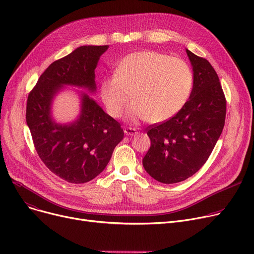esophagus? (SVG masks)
Returning a JSON list of instances; mask_svg holds the SVG:
<instances>
[{"label": "esophagus", "mask_w": 254, "mask_h": 254, "mask_svg": "<svg viewBox=\"0 0 254 254\" xmlns=\"http://www.w3.org/2000/svg\"><path fill=\"white\" fill-rule=\"evenodd\" d=\"M124 130H125V134L127 136H134V135L137 134V130L134 127H126L124 128Z\"/></svg>", "instance_id": "34e87169"}]
</instances>
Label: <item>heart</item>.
Wrapping results in <instances>:
<instances>
[{"mask_svg": "<svg viewBox=\"0 0 254 254\" xmlns=\"http://www.w3.org/2000/svg\"><path fill=\"white\" fill-rule=\"evenodd\" d=\"M193 85L189 64L166 53L137 51L120 61L113 75L100 85L101 98L108 113L117 118L128 108L131 120L148 119L161 123L178 113L188 101Z\"/></svg>", "mask_w": 254, "mask_h": 254, "instance_id": "heart-1", "label": "heart"}]
</instances>
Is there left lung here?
Instances as JSON below:
<instances>
[{
	"label": "left lung",
	"mask_w": 254,
	"mask_h": 254,
	"mask_svg": "<svg viewBox=\"0 0 254 254\" xmlns=\"http://www.w3.org/2000/svg\"><path fill=\"white\" fill-rule=\"evenodd\" d=\"M186 53L193 70L190 100L174 116L147 127L151 145L143 167L166 184L188 179L205 165L225 122L226 100L217 73L206 59Z\"/></svg>",
	"instance_id": "obj_1"
}]
</instances>
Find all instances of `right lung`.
<instances>
[{
  "label": "right lung",
  "mask_w": 254,
  "mask_h": 254,
  "mask_svg": "<svg viewBox=\"0 0 254 254\" xmlns=\"http://www.w3.org/2000/svg\"><path fill=\"white\" fill-rule=\"evenodd\" d=\"M108 47L80 46L53 62L29 93L25 118L35 149L53 174L66 182L85 183L96 178L124 139L120 124L85 93L81 114L74 124L57 125L50 116L51 100L62 85L96 90L95 69Z\"/></svg>",
  "instance_id": "add662e5"
}]
</instances>
